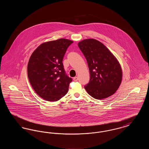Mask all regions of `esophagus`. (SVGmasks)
I'll return each mask as SVG.
<instances>
[{"instance_id":"34e87169","label":"esophagus","mask_w":149,"mask_h":149,"mask_svg":"<svg viewBox=\"0 0 149 149\" xmlns=\"http://www.w3.org/2000/svg\"><path fill=\"white\" fill-rule=\"evenodd\" d=\"M73 80H74V81H77L78 80V78L77 77H74V78H73Z\"/></svg>"}]
</instances>
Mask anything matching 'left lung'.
<instances>
[{"mask_svg":"<svg viewBox=\"0 0 149 149\" xmlns=\"http://www.w3.org/2000/svg\"><path fill=\"white\" fill-rule=\"evenodd\" d=\"M87 61L90 80L84 86L93 98L102 99L113 95L120 85L122 71L120 64L102 43L86 39L78 43Z\"/></svg>","mask_w":149,"mask_h":149,"instance_id":"left-lung-1","label":"left lung"}]
</instances>
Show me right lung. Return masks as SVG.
<instances>
[{"instance_id": "1", "label": "right lung", "mask_w": 149, "mask_h": 149, "mask_svg": "<svg viewBox=\"0 0 149 149\" xmlns=\"http://www.w3.org/2000/svg\"><path fill=\"white\" fill-rule=\"evenodd\" d=\"M72 43L65 38L43 43L29 58V83L35 92L46 100L57 101L68 92L72 79L65 72L63 60Z\"/></svg>"}]
</instances>
